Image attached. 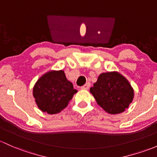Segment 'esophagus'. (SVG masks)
Segmentation results:
<instances>
[{"label": "esophagus", "instance_id": "1", "mask_svg": "<svg viewBox=\"0 0 157 157\" xmlns=\"http://www.w3.org/2000/svg\"><path fill=\"white\" fill-rule=\"evenodd\" d=\"M90 86V84L89 83V82H87V83H86L85 85L82 86V87H81V88H82V89H85V90H87V89H89Z\"/></svg>", "mask_w": 157, "mask_h": 157}]
</instances>
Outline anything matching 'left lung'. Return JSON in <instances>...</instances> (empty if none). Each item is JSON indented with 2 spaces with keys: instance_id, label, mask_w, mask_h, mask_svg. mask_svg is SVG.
I'll use <instances>...</instances> for the list:
<instances>
[{
  "instance_id": "8db88e82",
  "label": "left lung",
  "mask_w": 157,
  "mask_h": 157,
  "mask_svg": "<svg viewBox=\"0 0 157 157\" xmlns=\"http://www.w3.org/2000/svg\"><path fill=\"white\" fill-rule=\"evenodd\" d=\"M90 92L98 105L112 114L124 112L134 97L128 81L115 72L100 74L94 87H90Z\"/></svg>"
}]
</instances>
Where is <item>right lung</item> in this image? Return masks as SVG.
I'll return each instance as SVG.
<instances>
[{"label":"right lung","instance_id":"add662e5","mask_svg":"<svg viewBox=\"0 0 157 157\" xmlns=\"http://www.w3.org/2000/svg\"><path fill=\"white\" fill-rule=\"evenodd\" d=\"M76 92L66 78L64 72L60 70L43 75L36 82L33 94L39 109L53 114L65 109Z\"/></svg>","mask_w":157,"mask_h":157}]
</instances>
